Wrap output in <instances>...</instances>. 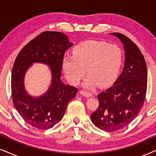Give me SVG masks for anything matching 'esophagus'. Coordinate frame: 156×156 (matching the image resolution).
<instances>
[{
	"label": "esophagus",
	"instance_id": "1",
	"mask_svg": "<svg viewBox=\"0 0 156 156\" xmlns=\"http://www.w3.org/2000/svg\"><path fill=\"white\" fill-rule=\"evenodd\" d=\"M80 94H82L83 96L86 97H92V94L90 92H87V91H80Z\"/></svg>",
	"mask_w": 156,
	"mask_h": 156
}]
</instances>
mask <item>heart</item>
Segmentation results:
<instances>
[{"mask_svg":"<svg viewBox=\"0 0 156 156\" xmlns=\"http://www.w3.org/2000/svg\"><path fill=\"white\" fill-rule=\"evenodd\" d=\"M123 60L121 49L114 44L97 40L82 42L73 49V56L63 58L64 73L70 84L77 85L87 72L83 82L86 89L97 85L105 87L114 82Z\"/></svg>","mask_w":156,"mask_h":156,"instance_id":"1","label":"heart"}]
</instances>
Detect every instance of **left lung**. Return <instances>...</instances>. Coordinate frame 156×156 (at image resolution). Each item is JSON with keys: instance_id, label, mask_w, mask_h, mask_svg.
Wrapping results in <instances>:
<instances>
[{"instance_id": "left-lung-1", "label": "left lung", "mask_w": 156, "mask_h": 156, "mask_svg": "<svg viewBox=\"0 0 156 156\" xmlns=\"http://www.w3.org/2000/svg\"><path fill=\"white\" fill-rule=\"evenodd\" d=\"M110 35L123 44L124 66L113 86L97 96L99 107L91 114L94 124L107 132L123 129L135 119L144 105L147 90V67L139 48L123 34Z\"/></svg>"}]
</instances>
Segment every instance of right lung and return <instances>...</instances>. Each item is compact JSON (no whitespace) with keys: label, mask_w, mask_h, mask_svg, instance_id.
Wrapping results in <instances>:
<instances>
[{"label":"right lung","mask_w":156,"mask_h":156,"mask_svg":"<svg viewBox=\"0 0 156 156\" xmlns=\"http://www.w3.org/2000/svg\"><path fill=\"white\" fill-rule=\"evenodd\" d=\"M68 36L60 32L46 31L29 42L15 60L11 76L13 105L21 117L32 126L46 130L62 120L69 102L77 89L62 82L64 55L70 47ZM33 63L48 65L51 72V84L45 93L33 97L25 89L24 75Z\"/></svg>","instance_id":"1"}]
</instances>
